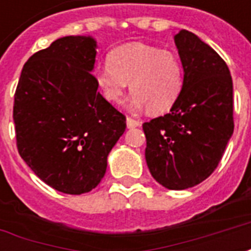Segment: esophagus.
Masks as SVG:
<instances>
[{"label":"esophagus","mask_w":251,"mask_h":251,"mask_svg":"<svg viewBox=\"0 0 251 251\" xmlns=\"http://www.w3.org/2000/svg\"><path fill=\"white\" fill-rule=\"evenodd\" d=\"M126 125H127L129 129H131V127H138V126H141V122H140V121L133 120L130 117H127V118H126Z\"/></svg>","instance_id":"esophagus-1"}]
</instances>
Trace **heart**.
<instances>
[{"label":"heart","mask_w":251,"mask_h":251,"mask_svg":"<svg viewBox=\"0 0 251 251\" xmlns=\"http://www.w3.org/2000/svg\"><path fill=\"white\" fill-rule=\"evenodd\" d=\"M94 80L110 103L124 100L130 83V106L148 107L153 114L165 113L179 100L184 71L179 56L144 43H129L109 53V63L94 71Z\"/></svg>","instance_id":"1"}]
</instances>
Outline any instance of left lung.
Instances as JSON below:
<instances>
[{"label": "left lung", "instance_id": "1", "mask_svg": "<svg viewBox=\"0 0 251 251\" xmlns=\"http://www.w3.org/2000/svg\"><path fill=\"white\" fill-rule=\"evenodd\" d=\"M184 71L179 100L168 114L142 125L148 168L168 189H187L210 176L234 131L228 67L192 32L174 36Z\"/></svg>", "mask_w": 251, "mask_h": 251}]
</instances>
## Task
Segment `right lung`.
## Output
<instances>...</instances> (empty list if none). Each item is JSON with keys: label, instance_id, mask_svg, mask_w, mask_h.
Segmentation results:
<instances>
[{"label": "right lung", "instance_id": "1", "mask_svg": "<svg viewBox=\"0 0 251 251\" xmlns=\"http://www.w3.org/2000/svg\"><path fill=\"white\" fill-rule=\"evenodd\" d=\"M93 36H66L36 52L21 71L13 120L20 156L63 194L90 192L126 129L125 115L98 93Z\"/></svg>", "mask_w": 251, "mask_h": 251}]
</instances>
